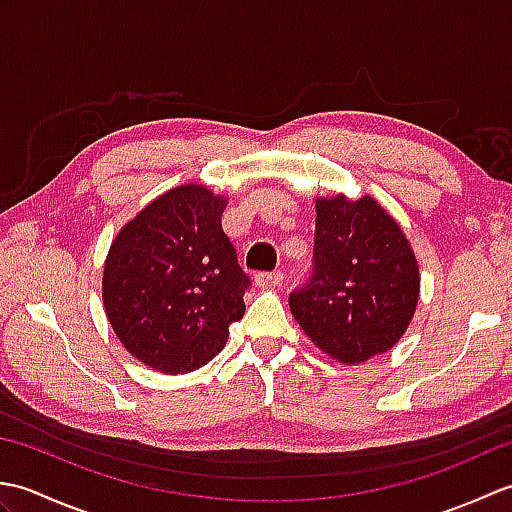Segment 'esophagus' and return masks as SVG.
Listing matches in <instances>:
<instances>
[{
    "mask_svg": "<svg viewBox=\"0 0 512 512\" xmlns=\"http://www.w3.org/2000/svg\"><path fill=\"white\" fill-rule=\"evenodd\" d=\"M284 281V273L281 270H273V273H257L255 275V284L259 288H275L277 284Z\"/></svg>",
    "mask_w": 512,
    "mask_h": 512,
    "instance_id": "esophagus-1",
    "label": "esophagus"
}]
</instances>
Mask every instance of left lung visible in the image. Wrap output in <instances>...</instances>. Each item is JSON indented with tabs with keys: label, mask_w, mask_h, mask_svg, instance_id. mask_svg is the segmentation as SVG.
<instances>
[{
	"label": "left lung",
	"mask_w": 512,
	"mask_h": 512,
	"mask_svg": "<svg viewBox=\"0 0 512 512\" xmlns=\"http://www.w3.org/2000/svg\"><path fill=\"white\" fill-rule=\"evenodd\" d=\"M418 295L416 255L383 206L369 195L317 200L312 275L288 303L321 352L354 365L391 350Z\"/></svg>",
	"instance_id": "obj_1"
}]
</instances>
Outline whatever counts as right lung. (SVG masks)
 Masks as SVG:
<instances>
[{
    "instance_id": "right-lung-1",
    "label": "right lung",
    "mask_w": 512,
    "mask_h": 512,
    "mask_svg": "<svg viewBox=\"0 0 512 512\" xmlns=\"http://www.w3.org/2000/svg\"><path fill=\"white\" fill-rule=\"evenodd\" d=\"M226 198L202 184L162 193L127 222L103 268V306L140 363L187 374L222 352L250 279L222 231Z\"/></svg>"
}]
</instances>
